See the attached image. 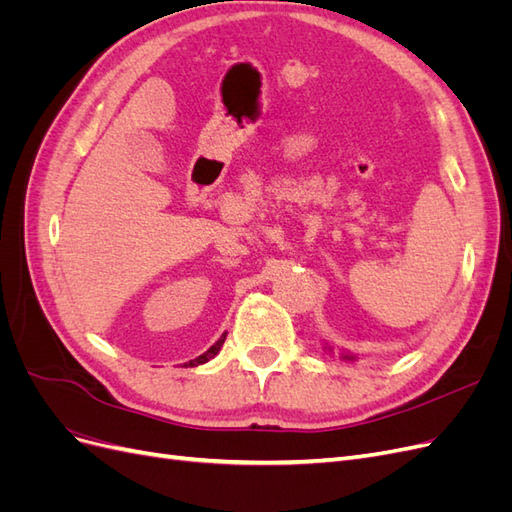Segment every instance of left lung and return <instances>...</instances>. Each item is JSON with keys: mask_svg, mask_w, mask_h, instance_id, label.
Masks as SVG:
<instances>
[{"mask_svg": "<svg viewBox=\"0 0 512 512\" xmlns=\"http://www.w3.org/2000/svg\"><path fill=\"white\" fill-rule=\"evenodd\" d=\"M344 359H352V356H344Z\"/></svg>", "mask_w": 512, "mask_h": 512, "instance_id": "8db88e82", "label": "left lung"}]
</instances>
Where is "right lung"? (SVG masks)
Returning a JSON list of instances; mask_svg holds the SVG:
<instances>
[{"instance_id":"right-lung-1","label":"right lung","mask_w":512,"mask_h":512,"mask_svg":"<svg viewBox=\"0 0 512 512\" xmlns=\"http://www.w3.org/2000/svg\"><path fill=\"white\" fill-rule=\"evenodd\" d=\"M224 339H226V333L218 339V342H215L205 354H200V356H196V359L194 361H190V363H185V365H190V367H196V365H203V363H207L209 359H213V356L215 354H218L220 350H222V346H224Z\"/></svg>"}]
</instances>
